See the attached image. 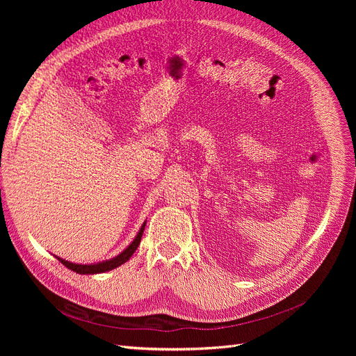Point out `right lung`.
I'll return each mask as SVG.
<instances>
[{
  "mask_svg": "<svg viewBox=\"0 0 356 356\" xmlns=\"http://www.w3.org/2000/svg\"><path fill=\"white\" fill-rule=\"evenodd\" d=\"M145 222H147V220H144V223L141 225V228H140L138 234L136 235V238L133 239V242H131V244H129L124 251H121V252H120L117 257H114V258H109V259H105V261H99V263H92V264H78V263H70V261H66V259H63V258H60V257H58V255H54V257L58 258L63 266H66V267L70 268L72 271H76L78 274H85V275H88V274H99V273L111 271V270H114V268L122 266L124 263H127V261L131 258V255H133V254L137 251V248H138V245H140V242H141V236H143L144 228H145Z\"/></svg>",
  "mask_w": 356,
  "mask_h": 356,
  "instance_id": "1",
  "label": "right lung"
}]
</instances>
